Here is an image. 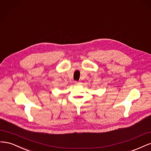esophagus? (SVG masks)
I'll return each mask as SVG.
<instances>
[{"label": "esophagus", "instance_id": "obj_1", "mask_svg": "<svg viewBox=\"0 0 151 151\" xmlns=\"http://www.w3.org/2000/svg\"><path fill=\"white\" fill-rule=\"evenodd\" d=\"M75 84L76 85H80V84H81V83L79 81H75Z\"/></svg>", "mask_w": 151, "mask_h": 151}]
</instances>
